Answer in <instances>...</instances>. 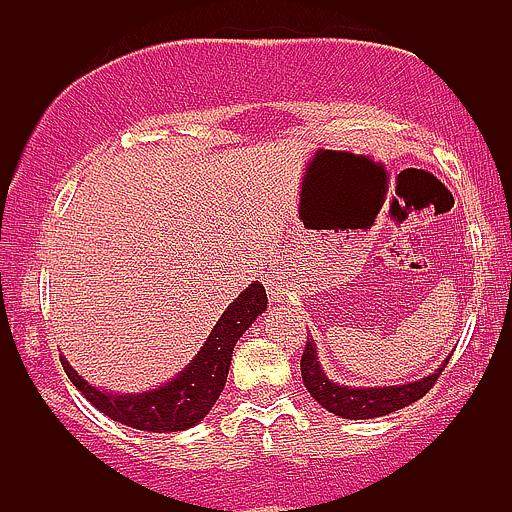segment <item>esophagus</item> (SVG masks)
Listing matches in <instances>:
<instances>
[{"label": "esophagus", "mask_w": 512, "mask_h": 512, "mask_svg": "<svg viewBox=\"0 0 512 512\" xmlns=\"http://www.w3.org/2000/svg\"><path fill=\"white\" fill-rule=\"evenodd\" d=\"M269 295H271V297H278V295H276V292H269Z\"/></svg>", "instance_id": "esophagus-1"}]
</instances>
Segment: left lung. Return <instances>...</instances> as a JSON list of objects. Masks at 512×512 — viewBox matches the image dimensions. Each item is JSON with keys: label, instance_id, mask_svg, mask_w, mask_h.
<instances>
[{"label": "left lung", "instance_id": "8db88e82", "mask_svg": "<svg viewBox=\"0 0 512 512\" xmlns=\"http://www.w3.org/2000/svg\"><path fill=\"white\" fill-rule=\"evenodd\" d=\"M449 358H445L438 370L428 374L424 379L410 381V384H398V386H344L337 381L327 379L323 367H320L316 342L306 339L304 353H302V379L306 391L311 393V398L318 405H323L327 412L337 414L342 419H374L391 414L395 410H403V407L417 403L419 398L431 391L435 381L445 370Z\"/></svg>", "mask_w": 512, "mask_h": 512}]
</instances>
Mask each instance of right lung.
Segmentation results:
<instances>
[{
	"mask_svg": "<svg viewBox=\"0 0 512 512\" xmlns=\"http://www.w3.org/2000/svg\"><path fill=\"white\" fill-rule=\"evenodd\" d=\"M267 292L262 283H250L234 302L227 306L213 330L196 353L192 363L159 388L142 393H112L102 391L79 377V372L60 356L65 374L81 395L107 414L112 421L138 428L147 433L187 431L199 424L213 410L220 398L231 365V353L238 339L255 323L260 313L267 311Z\"/></svg>",
	"mask_w": 512,
	"mask_h": 512,
	"instance_id": "right-lung-1",
	"label": "right lung"
}]
</instances>
